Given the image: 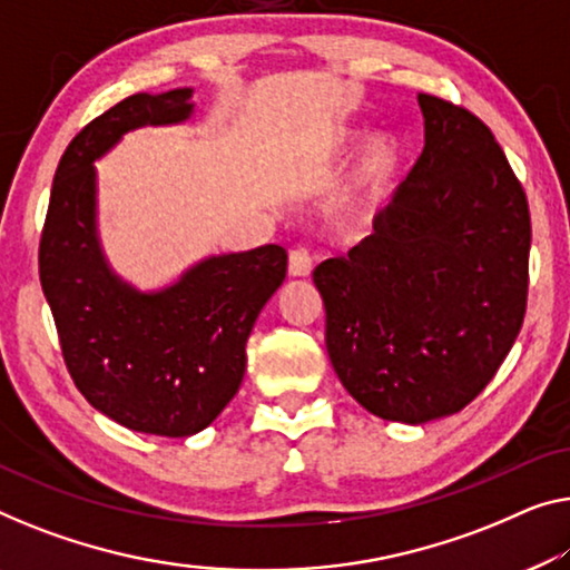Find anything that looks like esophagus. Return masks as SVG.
I'll list each match as a JSON object with an SVG mask.
<instances>
[{"label": "esophagus", "instance_id": "esophagus-1", "mask_svg": "<svg viewBox=\"0 0 570 570\" xmlns=\"http://www.w3.org/2000/svg\"><path fill=\"white\" fill-rule=\"evenodd\" d=\"M312 271V253L307 248H294L288 253V276L299 278V276H309Z\"/></svg>", "mask_w": 570, "mask_h": 570}]
</instances>
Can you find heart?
I'll return each mask as SVG.
<instances>
[{
  "instance_id": "b5f03b06",
  "label": "heart",
  "mask_w": 570,
  "mask_h": 570,
  "mask_svg": "<svg viewBox=\"0 0 570 570\" xmlns=\"http://www.w3.org/2000/svg\"><path fill=\"white\" fill-rule=\"evenodd\" d=\"M396 168V148L389 140L371 142L363 153L358 171H355L347 191L335 204V219L343 225H353L366 215L373 202L386 189L389 178Z\"/></svg>"
}]
</instances>
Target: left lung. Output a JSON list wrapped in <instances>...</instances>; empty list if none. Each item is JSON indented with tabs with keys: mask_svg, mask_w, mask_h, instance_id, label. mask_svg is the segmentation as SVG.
<instances>
[{
	"mask_svg": "<svg viewBox=\"0 0 570 570\" xmlns=\"http://www.w3.org/2000/svg\"><path fill=\"white\" fill-rule=\"evenodd\" d=\"M424 148L373 219V235L314 268L337 379L381 420L461 412L520 335L530 207L494 132L420 95Z\"/></svg>",
	"mask_w": 570,
	"mask_h": 570,
	"instance_id": "left-lung-1",
	"label": "left lung"
}]
</instances>
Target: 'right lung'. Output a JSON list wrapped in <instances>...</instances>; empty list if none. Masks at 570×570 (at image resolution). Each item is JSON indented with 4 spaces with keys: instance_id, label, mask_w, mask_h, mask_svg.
Returning a JSON list of instances; mask_svg holds the SVG:
<instances>
[{
    "instance_id": "1",
    "label": "right lung",
    "mask_w": 570,
    "mask_h": 570,
    "mask_svg": "<svg viewBox=\"0 0 570 570\" xmlns=\"http://www.w3.org/2000/svg\"><path fill=\"white\" fill-rule=\"evenodd\" d=\"M191 89L132 95L68 142L56 168L38 266L63 363L83 399L148 435L186 438L212 424L240 389L245 343L286 278V250L263 245L202 261L181 282L140 294L101 256L95 160L127 130L191 115Z\"/></svg>"
}]
</instances>
